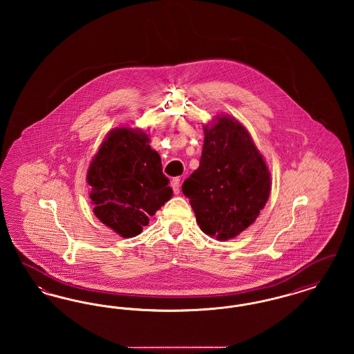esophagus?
Instances as JSON below:
<instances>
[{
    "instance_id": "esophagus-1",
    "label": "esophagus",
    "mask_w": 354,
    "mask_h": 354,
    "mask_svg": "<svg viewBox=\"0 0 354 354\" xmlns=\"http://www.w3.org/2000/svg\"><path fill=\"white\" fill-rule=\"evenodd\" d=\"M171 187H172V189H174L175 194H179V192H180V179H179V178H174V179L171 180Z\"/></svg>"
}]
</instances>
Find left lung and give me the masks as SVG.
Here are the masks:
<instances>
[{
    "label": "left lung",
    "mask_w": 354,
    "mask_h": 354,
    "mask_svg": "<svg viewBox=\"0 0 354 354\" xmlns=\"http://www.w3.org/2000/svg\"><path fill=\"white\" fill-rule=\"evenodd\" d=\"M204 234L225 241L257 219L270 198V172L248 130L230 115L204 126L199 169L182 185Z\"/></svg>",
    "instance_id": "obj_1"
}]
</instances>
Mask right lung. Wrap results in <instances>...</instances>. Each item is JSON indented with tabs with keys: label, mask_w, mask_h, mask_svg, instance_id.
I'll list each match as a JSON object with an SVG mask.
<instances>
[{
	"label": "right lung",
	"mask_w": 354,
	"mask_h": 354,
	"mask_svg": "<svg viewBox=\"0 0 354 354\" xmlns=\"http://www.w3.org/2000/svg\"><path fill=\"white\" fill-rule=\"evenodd\" d=\"M86 180L94 215L122 237L139 235L149 216L172 196L160 156L139 129L111 130L93 158Z\"/></svg>",
	"instance_id": "obj_1"
}]
</instances>
